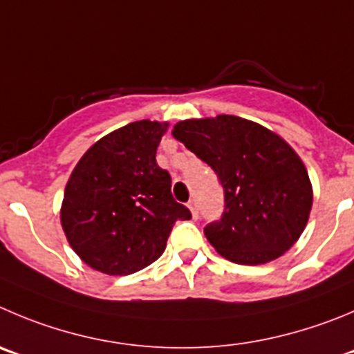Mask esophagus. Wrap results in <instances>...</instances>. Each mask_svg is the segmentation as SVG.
Wrapping results in <instances>:
<instances>
[{"label": "esophagus", "instance_id": "1", "mask_svg": "<svg viewBox=\"0 0 354 354\" xmlns=\"http://www.w3.org/2000/svg\"><path fill=\"white\" fill-rule=\"evenodd\" d=\"M188 209H190V213H192V218L199 216V207H197L196 199H192L190 203H188Z\"/></svg>", "mask_w": 354, "mask_h": 354}]
</instances>
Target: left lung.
<instances>
[{
    "label": "left lung",
    "mask_w": 354,
    "mask_h": 354,
    "mask_svg": "<svg viewBox=\"0 0 354 354\" xmlns=\"http://www.w3.org/2000/svg\"><path fill=\"white\" fill-rule=\"evenodd\" d=\"M173 136L220 178L225 211L204 234L223 259L260 266L299 241L311 214L313 185L302 158L279 134L216 115L178 122Z\"/></svg>",
    "instance_id": "left-lung-1"
}]
</instances>
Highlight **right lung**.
I'll list each match as a JSON object with an SVG mask.
<instances>
[{"label":"right lung","mask_w":354,"mask_h":354,"mask_svg":"<svg viewBox=\"0 0 354 354\" xmlns=\"http://www.w3.org/2000/svg\"><path fill=\"white\" fill-rule=\"evenodd\" d=\"M167 127L131 122L95 141L69 174L61 225L73 252L94 270L127 276L145 269L164 253L174 222L190 218L155 160Z\"/></svg>","instance_id":"1"}]
</instances>
